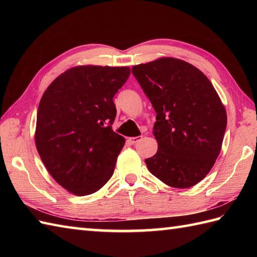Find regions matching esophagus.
Wrapping results in <instances>:
<instances>
[{
  "label": "esophagus",
  "instance_id": "esophagus-1",
  "mask_svg": "<svg viewBox=\"0 0 257 257\" xmlns=\"http://www.w3.org/2000/svg\"><path fill=\"white\" fill-rule=\"evenodd\" d=\"M143 139V137H132V138H128V141L130 144H133V145H135V144H137V143H139V141Z\"/></svg>",
  "mask_w": 257,
  "mask_h": 257
}]
</instances>
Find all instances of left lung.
Masks as SVG:
<instances>
[{"label": "left lung", "instance_id": "left-lung-1", "mask_svg": "<svg viewBox=\"0 0 257 257\" xmlns=\"http://www.w3.org/2000/svg\"><path fill=\"white\" fill-rule=\"evenodd\" d=\"M133 74L157 112V154L147 168L163 183L187 189L214 166L226 129V111L200 69L181 59L136 65Z\"/></svg>", "mask_w": 257, "mask_h": 257}]
</instances>
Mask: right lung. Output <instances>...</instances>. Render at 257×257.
Returning a JSON list of instances; mask_svg holds the SVG:
<instances>
[{
    "instance_id": "1",
    "label": "right lung",
    "mask_w": 257,
    "mask_h": 257,
    "mask_svg": "<svg viewBox=\"0 0 257 257\" xmlns=\"http://www.w3.org/2000/svg\"><path fill=\"white\" fill-rule=\"evenodd\" d=\"M129 67L76 66L47 87L38 105L35 145L54 180L75 195L96 192L111 178L124 138L111 128L112 98Z\"/></svg>"
}]
</instances>
